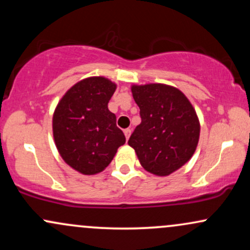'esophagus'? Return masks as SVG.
<instances>
[{"label": "esophagus", "instance_id": "1", "mask_svg": "<svg viewBox=\"0 0 250 250\" xmlns=\"http://www.w3.org/2000/svg\"><path fill=\"white\" fill-rule=\"evenodd\" d=\"M130 134H131V129H129V128H127V129H125V139H129V136H130Z\"/></svg>", "mask_w": 250, "mask_h": 250}]
</instances>
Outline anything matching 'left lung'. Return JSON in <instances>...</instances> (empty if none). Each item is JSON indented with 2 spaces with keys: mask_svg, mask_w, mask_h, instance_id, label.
I'll return each mask as SVG.
<instances>
[{
  "mask_svg": "<svg viewBox=\"0 0 250 250\" xmlns=\"http://www.w3.org/2000/svg\"><path fill=\"white\" fill-rule=\"evenodd\" d=\"M141 123L128 145L136 151L146 170L167 176L193 156L200 136V123L193 105L179 89L170 85H133Z\"/></svg>",
  "mask_w": 250,
  "mask_h": 250,
  "instance_id": "1",
  "label": "left lung"
}]
</instances>
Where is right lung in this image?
Masks as SVG:
<instances>
[{
    "label": "right lung",
    "instance_id": "1",
    "mask_svg": "<svg viewBox=\"0 0 250 250\" xmlns=\"http://www.w3.org/2000/svg\"><path fill=\"white\" fill-rule=\"evenodd\" d=\"M116 85L104 77H89L73 85L59 102L53 133L65 163L84 175L102 171L125 143L108 102Z\"/></svg>",
    "mask_w": 250,
    "mask_h": 250
}]
</instances>
